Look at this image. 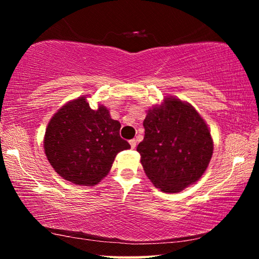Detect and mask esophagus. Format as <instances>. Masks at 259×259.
I'll return each instance as SVG.
<instances>
[{"label":"esophagus","mask_w":259,"mask_h":259,"mask_svg":"<svg viewBox=\"0 0 259 259\" xmlns=\"http://www.w3.org/2000/svg\"><path fill=\"white\" fill-rule=\"evenodd\" d=\"M129 144H130L131 148H135V147H136V144H137V143H136L135 139H130V140H129Z\"/></svg>","instance_id":"obj_1"}]
</instances>
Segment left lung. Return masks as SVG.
<instances>
[{
	"mask_svg": "<svg viewBox=\"0 0 259 259\" xmlns=\"http://www.w3.org/2000/svg\"><path fill=\"white\" fill-rule=\"evenodd\" d=\"M145 136L137 146L147 177L162 192L177 193L199 181L211 159L207 124L190 104L166 98L144 120Z\"/></svg>",
	"mask_w": 259,
	"mask_h": 259,
	"instance_id": "1",
	"label": "left lung"
}]
</instances>
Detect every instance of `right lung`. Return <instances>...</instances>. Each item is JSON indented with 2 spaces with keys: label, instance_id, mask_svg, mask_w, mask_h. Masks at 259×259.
<instances>
[{
  "label": "right lung",
  "instance_id": "right-lung-1",
  "mask_svg": "<svg viewBox=\"0 0 259 259\" xmlns=\"http://www.w3.org/2000/svg\"><path fill=\"white\" fill-rule=\"evenodd\" d=\"M121 124L108 109H91L84 97L61 107L46 130L45 152L59 176L77 185H96L108 174L121 151L130 148L120 137Z\"/></svg>",
  "mask_w": 259,
  "mask_h": 259
}]
</instances>
